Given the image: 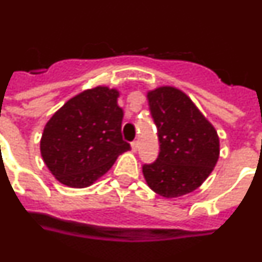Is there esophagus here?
Returning a JSON list of instances; mask_svg holds the SVG:
<instances>
[{
  "label": "esophagus",
  "mask_w": 262,
  "mask_h": 262,
  "mask_svg": "<svg viewBox=\"0 0 262 262\" xmlns=\"http://www.w3.org/2000/svg\"><path fill=\"white\" fill-rule=\"evenodd\" d=\"M131 148H133L134 152L138 151V142H136V140H134V142L131 143Z\"/></svg>",
  "instance_id": "34e87169"
}]
</instances>
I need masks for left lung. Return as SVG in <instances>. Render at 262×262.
<instances>
[{"label": "left lung", "instance_id": "left-lung-1", "mask_svg": "<svg viewBox=\"0 0 262 262\" xmlns=\"http://www.w3.org/2000/svg\"><path fill=\"white\" fill-rule=\"evenodd\" d=\"M157 126L160 154L143 165L145 182L155 193L177 198L201 186L219 159L221 144L215 127L200 108L174 86H159L147 93Z\"/></svg>", "mask_w": 262, "mask_h": 262}]
</instances>
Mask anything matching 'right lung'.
<instances>
[{"instance_id": "add662e5", "label": "right lung", "mask_w": 262, "mask_h": 262, "mask_svg": "<svg viewBox=\"0 0 262 262\" xmlns=\"http://www.w3.org/2000/svg\"><path fill=\"white\" fill-rule=\"evenodd\" d=\"M119 92L93 88L68 99L45 126L43 161L53 177L69 187H88L102 177L131 147L122 136Z\"/></svg>"}]
</instances>
